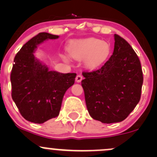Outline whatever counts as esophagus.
<instances>
[{
  "mask_svg": "<svg viewBox=\"0 0 157 157\" xmlns=\"http://www.w3.org/2000/svg\"><path fill=\"white\" fill-rule=\"evenodd\" d=\"M82 80H83V77H82L81 75H80V74L76 77V82H77V83H80Z\"/></svg>",
  "mask_w": 157,
  "mask_h": 157,
  "instance_id": "esophagus-1",
  "label": "esophagus"
}]
</instances>
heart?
<instances>
[{"label":"heart","instance_id":"obj_1","mask_svg":"<svg viewBox=\"0 0 157 157\" xmlns=\"http://www.w3.org/2000/svg\"><path fill=\"white\" fill-rule=\"evenodd\" d=\"M111 48L108 42L99 39H90L79 41L69 47V55L78 61L85 59L89 68H96L102 64L110 55ZM64 59L67 60L65 57Z\"/></svg>","mask_w":157,"mask_h":157}]
</instances>
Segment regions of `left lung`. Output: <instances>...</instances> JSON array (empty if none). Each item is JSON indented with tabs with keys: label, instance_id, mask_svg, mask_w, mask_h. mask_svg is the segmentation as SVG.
Segmentation results:
<instances>
[{
	"label": "left lung",
	"instance_id": "left-lung-1",
	"mask_svg": "<svg viewBox=\"0 0 157 157\" xmlns=\"http://www.w3.org/2000/svg\"><path fill=\"white\" fill-rule=\"evenodd\" d=\"M113 54L101 68L83 72L81 85L90 116L102 123L122 121L139 102L143 72L137 54L115 34Z\"/></svg>",
	"mask_w": 157,
	"mask_h": 157
}]
</instances>
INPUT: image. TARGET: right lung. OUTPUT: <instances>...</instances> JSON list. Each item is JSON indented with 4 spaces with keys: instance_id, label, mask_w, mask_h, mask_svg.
<instances>
[{
    "instance_id": "add662e5",
    "label": "right lung",
    "mask_w": 157,
    "mask_h": 157,
    "mask_svg": "<svg viewBox=\"0 0 157 157\" xmlns=\"http://www.w3.org/2000/svg\"><path fill=\"white\" fill-rule=\"evenodd\" d=\"M59 36L40 33L28 41L14 58L10 74L12 99L27 121L42 124L59 115L65 92L77 74L49 71L34 56L38 45Z\"/></svg>"
}]
</instances>
